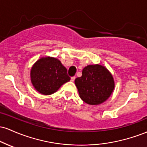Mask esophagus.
<instances>
[{"label":"esophagus","mask_w":147,"mask_h":147,"mask_svg":"<svg viewBox=\"0 0 147 147\" xmlns=\"http://www.w3.org/2000/svg\"><path fill=\"white\" fill-rule=\"evenodd\" d=\"M75 79V77H71V82H74Z\"/></svg>","instance_id":"esophagus-1"}]
</instances>
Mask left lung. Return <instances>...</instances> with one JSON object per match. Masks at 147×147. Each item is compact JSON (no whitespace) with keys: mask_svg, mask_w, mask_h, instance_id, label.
<instances>
[{"mask_svg":"<svg viewBox=\"0 0 147 147\" xmlns=\"http://www.w3.org/2000/svg\"><path fill=\"white\" fill-rule=\"evenodd\" d=\"M79 96L90 105L102 104L110 97L114 89L113 76L105 67L89 65L82 71V76L75 79Z\"/></svg>","mask_w":147,"mask_h":147,"instance_id":"1","label":"left lung"}]
</instances>
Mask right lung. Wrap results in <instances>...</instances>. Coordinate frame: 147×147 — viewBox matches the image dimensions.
<instances>
[{"label": "right lung", "instance_id": "obj_1", "mask_svg": "<svg viewBox=\"0 0 147 147\" xmlns=\"http://www.w3.org/2000/svg\"><path fill=\"white\" fill-rule=\"evenodd\" d=\"M67 72V69L59 60L52 57H43L32 68V83L40 93L51 95L70 80Z\"/></svg>", "mask_w": 147, "mask_h": 147}]
</instances>
